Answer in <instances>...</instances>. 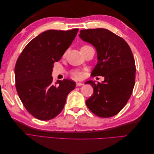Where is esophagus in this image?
Returning <instances> with one entry per match:
<instances>
[{"instance_id":"1","label":"esophagus","mask_w":154,"mask_h":154,"mask_svg":"<svg viewBox=\"0 0 154 154\" xmlns=\"http://www.w3.org/2000/svg\"><path fill=\"white\" fill-rule=\"evenodd\" d=\"M83 84L82 83H80V82H77L76 83V87H80V86H82V85H83Z\"/></svg>"}]
</instances>
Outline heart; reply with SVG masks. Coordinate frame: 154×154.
Wrapping results in <instances>:
<instances>
[{
    "instance_id": "obj_1",
    "label": "heart",
    "mask_w": 154,
    "mask_h": 154,
    "mask_svg": "<svg viewBox=\"0 0 154 154\" xmlns=\"http://www.w3.org/2000/svg\"><path fill=\"white\" fill-rule=\"evenodd\" d=\"M85 47H88V45H84L83 46L82 48H85ZM71 74L72 77H73L75 79H77V80H78V79H81L83 76L82 72L80 71H78V70H74V71H71Z\"/></svg>"
}]
</instances>
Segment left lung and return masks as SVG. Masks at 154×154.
I'll return each mask as SVG.
<instances>
[{
    "label": "left lung",
    "mask_w": 154,
    "mask_h": 154,
    "mask_svg": "<svg viewBox=\"0 0 154 154\" xmlns=\"http://www.w3.org/2000/svg\"><path fill=\"white\" fill-rule=\"evenodd\" d=\"M79 36L97 51L98 62L91 74L105 78L102 83H85L94 89L86 105L99 117H112L127 104L135 85L136 64L132 51L124 39L106 29L81 30Z\"/></svg>",
    "instance_id": "8db88e82"
}]
</instances>
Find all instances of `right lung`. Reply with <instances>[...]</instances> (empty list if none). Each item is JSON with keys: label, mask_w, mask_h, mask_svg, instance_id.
Here are the masks:
<instances>
[{"label": "right lung", "mask_w": 154, "mask_h": 154, "mask_svg": "<svg viewBox=\"0 0 154 154\" xmlns=\"http://www.w3.org/2000/svg\"><path fill=\"white\" fill-rule=\"evenodd\" d=\"M78 29H51L27 44L15 67V86L26 109L42 121L53 119L63 110L76 83L67 79L53 83V64L61 59L75 38Z\"/></svg>", "instance_id": "1"}]
</instances>
